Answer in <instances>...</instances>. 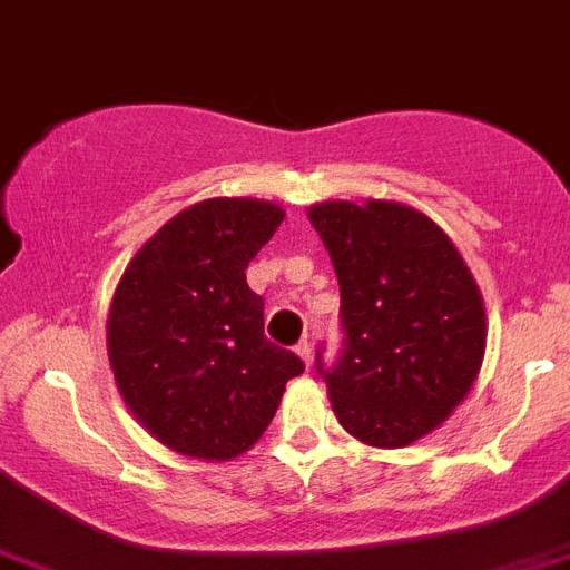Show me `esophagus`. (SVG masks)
<instances>
[{"label":"esophagus","instance_id":"obj_1","mask_svg":"<svg viewBox=\"0 0 570 570\" xmlns=\"http://www.w3.org/2000/svg\"><path fill=\"white\" fill-rule=\"evenodd\" d=\"M295 353H298L301 362H304V365H309V362H313V347H309L307 338H304V342H298V347H295Z\"/></svg>","mask_w":570,"mask_h":570}]
</instances>
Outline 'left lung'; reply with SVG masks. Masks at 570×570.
<instances>
[{"label": "left lung", "instance_id": "obj_1", "mask_svg": "<svg viewBox=\"0 0 570 570\" xmlns=\"http://www.w3.org/2000/svg\"><path fill=\"white\" fill-rule=\"evenodd\" d=\"M309 223L342 289L344 351L318 371L347 434L374 449L425 438L466 400L487 351V313L446 232L394 199H327Z\"/></svg>", "mask_w": 570, "mask_h": 570}]
</instances>
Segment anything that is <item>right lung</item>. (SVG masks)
Segmentation results:
<instances>
[{
  "mask_svg": "<svg viewBox=\"0 0 570 570\" xmlns=\"http://www.w3.org/2000/svg\"><path fill=\"white\" fill-rule=\"evenodd\" d=\"M284 208L214 196L167 219L115 286L107 353L118 394L161 446L234 461L275 417L304 362L263 336V298L246 266Z\"/></svg>",
  "mask_w": 570,
  "mask_h": 570,
  "instance_id": "add662e5",
  "label": "right lung"
}]
</instances>
